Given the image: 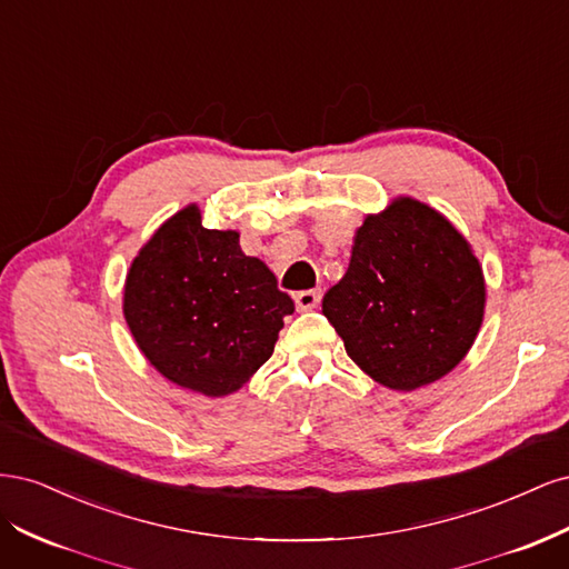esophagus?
<instances>
[{
	"label": "esophagus",
	"instance_id": "1",
	"mask_svg": "<svg viewBox=\"0 0 569 569\" xmlns=\"http://www.w3.org/2000/svg\"><path fill=\"white\" fill-rule=\"evenodd\" d=\"M320 297H322L320 289H306V291H299L295 301L299 311H313V308H318L320 303Z\"/></svg>",
	"mask_w": 569,
	"mask_h": 569
}]
</instances>
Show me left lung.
Wrapping results in <instances>:
<instances>
[{"label":"left lung","instance_id":"obj_1","mask_svg":"<svg viewBox=\"0 0 569 569\" xmlns=\"http://www.w3.org/2000/svg\"><path fill=\"white\" fill-rule=\"evenodd\" d=\"M485 306V272L468 239L432 206L396 197L356 230L347 274L325 295L322 313L360 370L412 391L468 356Z\"/></svg>","mask_w":569,"mask_h":569}]
</instances>
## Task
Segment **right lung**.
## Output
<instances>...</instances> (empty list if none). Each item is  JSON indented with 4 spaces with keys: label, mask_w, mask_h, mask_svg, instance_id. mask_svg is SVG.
<instances>
[{
    "label": "right lung",
    "mask_w": 569,
    "mask_h": 569,
    "mask_svg": "<svg viewBox=\"0 0 569 569\" xmlns=\"http://www.w3.org/2000/svg\"><path fill=\"white\" fill-rule=\"evenodd\" d=\"M295 301L237 230H206L197 203L170 216L132 258L123 316L168 382L203 396L242 389L272 356Z\"/></svg>",
    "instance_id": "1"
}]
</instances>
